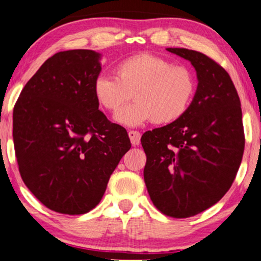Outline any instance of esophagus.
<instances>
[{
    "mask_svg": "<svg viewBox=\"0 0 261 261\" xmlns=\"http://www.w3.org/2000/svg\"><path fill=\"white\" fill-rule=\"evenodd\" d=\"M128 137H130L131 144H133L134 147H136V145L141 143V135L138 131H128Z\"/></svg>",
    "mask_w": 261,
    "mask_h": 261,
    "instance_id": "obj_1",
    "label": "esophagus"
}]
</instances>
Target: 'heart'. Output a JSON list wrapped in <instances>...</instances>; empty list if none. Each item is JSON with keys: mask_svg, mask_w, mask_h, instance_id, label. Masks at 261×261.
Segmentation results:
<instances>
[{"mask_svg": "<svg viewBox=\"0 0 261 261\" xmlns=\"http://www.w3.org/2000/svg\"><path fill=\"white\" fill-rule=\"evenodd\" d=\"M116 77L100 75L93 83L96 101L116 112L133 98L136 101L118 111L117 123L140 126L154 120L169 125L181 119L196 94L193 72L182 65H172L165 58L138 54L120 61L114 68Z\"/></svg>", "mask_w": 261, "mask_h": 261, "instance_id": "1", "label": "heart"}]
</instances>
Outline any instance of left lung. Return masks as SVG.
I'll return each instance as SVG.
<instances>
[{
	"mask_svg": "<svg viewBox=\"0 0 261 261\" xmlns=\"http://www.w3.org/2000/svg\"><path fill=\"white\" fill-rule=\"evenodd\" d=\"M191 62L198 86L181 119L147 131L144 181L154 205L186 218L215 205L228 192L245 149L241 102L230 76L207 56L169 47Z\"/></svg>",
	"mask_w": 261,
	"mask_h": 261,
	"instance_id": "8db88e82",
	"label": "left lung"
}]
</instances>
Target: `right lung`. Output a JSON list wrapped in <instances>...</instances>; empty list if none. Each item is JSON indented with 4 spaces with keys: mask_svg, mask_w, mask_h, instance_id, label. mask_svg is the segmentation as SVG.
I'll return each instance as SVG.
<instances>
[{
    "mask_svg": "<svg viewBox=\"0 0 261 261\" xmlns=\"http://www.w3.org/2000/svg\"><path fill=\"white\" fill-rule=\"evenodd\" d=\"M100 60L93 50L58 52L26 83L14 107L20 175L56 213L81 215L98 205L131 148L126 130L107 119L93 93Z\"/></svg>",
    "mask_w": 261,
    "mask_h": 261,
    "instance_id": "add662e5",
    "label": "right lung"
}]
</instances>
